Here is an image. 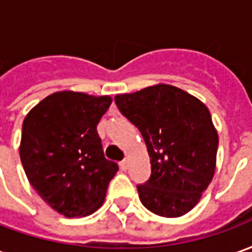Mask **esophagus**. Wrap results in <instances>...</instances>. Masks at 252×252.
<instances>
[{
    "label": "esophagus",
    "instance_id": "esophagus-1",
    "mask_svg": "<svg viewBox=\"0 0 252 252\" xmlns=\"http://www.w3.org/2000/svg\"><path fill=\"white\" fill-rule=\"evenodd\" d=\"M126 167H128V162H126V159H124L123 162H120V169H121V170H124V171H126Z\"/></svg>",
    "mask_w": 252,
    "mask_h": 252
}]
</instances>
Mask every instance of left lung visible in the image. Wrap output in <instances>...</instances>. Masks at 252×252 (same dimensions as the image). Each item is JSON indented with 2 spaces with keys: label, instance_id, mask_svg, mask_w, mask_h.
I'll return each instance as SVG.
<instances>
[{
  "label": "left lung",
  "instance_id": "obj_1",
  "mask_svg": "<svg viewBox=\"0 0 252 252\" xmlns=\"http://www.w3.org/2000/svg\"><path fill=\"white\" fill-rule=\"evenodd\" d=\"M115 101L147 146L151 177L137 185L142 204L162 217L186 215L198 204L216 171L219 135L209 109L167 83L117 94Z\"/></svg>",
  "mask_w": 252,
  "mask_h": 252
}]
</instances>
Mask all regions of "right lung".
<instances>
[{
    "mask_svg": "<svg viewBox=\"0 0 252 252\" xmlns=\"http://www.w3.org/2000/svg\"><path fill=\"white\" fill-rule=\"evenodd\" d=\"M110 95L63 90L25 116L20 159L32 188L54 211L85 217L104 204L117 164L105 159L97 124Z\"/></svg>",
    "mask_w": 252,
    "mask_h": 252,
    "instance_id": "1",
    "label": "right lung"
}]
</instances>
